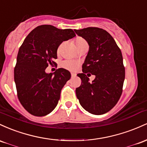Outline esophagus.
Returning <instances> with one entry per match:
<instances>
[{
  "label": "esophagus",
  "mask_w": 147,
  "mask_h": 147,
  "mask_svg": "<svg viewBox=\"0 0 147 147\" xmlns=\"http://www.w3.org/2000/svg\"><path fill=\"white\" fill-rule=\"evenodd\" d=\"M71 77H76V74L71 73Z\"/></svg>",
  "instance_id": "1"
}]
</instances>
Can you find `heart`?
I'll list each match as a JSON object with an SVG mask.
<instances>
[{
  "instance_id": "heart-1",
  "label": "heart",
  "mask_w": 147,
  "mask_h": 147,
  "mask_svg": "<svg viewBox=\"0 0 147 147\" xmlns=\"http://www.w3.org/2000/svg\"><path fill=\"white\" fill-rule=\"evenodd\" d=\"M74 44H75L76 47V48L78 50L81 49V48L85 47V46H88L87 41L85 40L84 38H82L81 37H78L75 38V39H74ZM61 47H62V44H60L58 47V48H57V53H60ZM62 67H64V68L66 69H68L69 71H75L76 70L77 68L78 67L79 62L78 61L76 60H68L62 62Z\"/></svg>"
}]
</instances>
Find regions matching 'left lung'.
<instances>
[{"mask_svg": "<svg viewBox=\"0 0 147 147\" xmlns=\"http://www.w3.org/2000/svg\"><path fill=\"white\" fill-rule=\"evenodd\" d=\"M85 39L90 48L82 65L80 86L76 89L82 108L94 115L108 113L117 104L122 93L125 68L121 50L115 39L105 30L89 27L74 30ZM95 75L92 83L86 75Z\"/></svg>", "mask_w": 147, "mask_h": 147, "instance_id": "8db88e82", "label": "left lung"}]
</instances>
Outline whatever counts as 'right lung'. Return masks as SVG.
<instances>
[{"instance_id":"right-lung-1","label":"right lung","mask_w":147,"mask_h":147,"mask_svg":"<svg viewBox=\"0 0 147 147\" xmlns=\"http://www.w3.org/2000/svg\"><path fill=\"white\" fill-rule=\"evenodd\" d=\"M76 36L71 29H58L42 25L32 30L18 52L14 68L17 96L23 107L31 115L42 117L55 109L60 92L71 74L65 69L46 73L49 65H55L57 50L64 41Z\"/></svg>"}]
</instances>
